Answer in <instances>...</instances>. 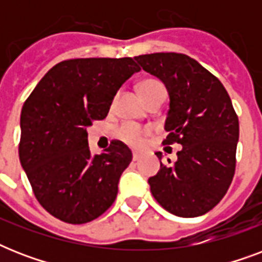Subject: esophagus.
<instances>
[{"label": "esophagus", "mask_w": 262, "mask_h": 262, "mask_svg": "<svg viewBox=\"0 0 262 262\" xmlns=\"http://www.w3.org/2000/svg\"><path fill=\"white\" fill-rule=\"evenodd\" d=\"M139 159H140V154H137V152H133V160H135V162H137Z\"/></svg>", "instance_id": "1"}]
</instances>
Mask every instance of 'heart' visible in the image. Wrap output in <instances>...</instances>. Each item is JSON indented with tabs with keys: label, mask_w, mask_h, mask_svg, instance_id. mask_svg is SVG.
<instances>
[{
	"label": "heart",
	"mask_w": 262,
	"mask_h": 262,
	"mask_svg": "<svg viewBox=\"0 0 262 262\" xmlns=\"http://www.w3.org/2000/svg\"><path fill=\"white\" fill-rule=\"evenodd\" d=\"M139 91L145 102H149L151 99L155 98H166V95H167V90L164 87V84L156 79L143 80L139 84ZM149 133L151 130L148 127L140 126V125L132 122L122 123L118 129L119 139H122L130 147L136 148L143 145L144 140Z\"/></svg>",
	"instance_id": "heart-1"
}]
</instances>
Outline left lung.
<instances>
[{
    "mask_svg": "<svg viewBox=\"0 0 262 262\" xmlns=\"http://www.w3.org/2000/svg\"><path fill=\"white\" fill-rule=\"evenodd\" d=\"M135 59L170 95L163 144L182 145L175 163H160L148 179L152 195L172 215H204L223 199L235 172L239 121L231 99L217 77L187 55L154 53Z\"/></svg>",
    "mask_w": 262,
    "mask_h": 262,
    "instance_id": "1",
    "label": "left lung"
}]
</instances>
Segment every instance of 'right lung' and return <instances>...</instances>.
I'll return each mask as SVG.
<instances>
[{
	"instance_id": "1",
	"label": "right lung",
	"mask_w": 262,
	"mask_h": 262,
	"mask_svg": "<svg viewBox=\"0 0 262 262\" xmlns=\"http://www.w3.org/2000/svg\"><path fill=\"white\" fill-rule=\"evenodd\" d=\"M133 58H76L53 67L24 102L18 156L39 204L65 223L84 224L117 199L132 162L122 141L91 156L87 127L104 119L117 91L139 72Z\"/></svg>"
}]
</instances>
